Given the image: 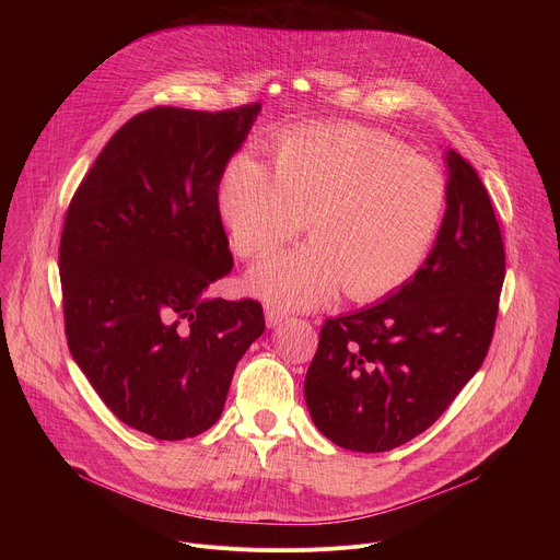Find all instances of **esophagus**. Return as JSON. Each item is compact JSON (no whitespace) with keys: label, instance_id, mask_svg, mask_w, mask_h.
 I'll use <instances>...</instances> for the list:
<instances>
[{"label":"esophagus","instance_id":"esophagus-1","mask_svg":"<svg viewBox=\"0 0 560 560\" xmlns=\"http://www.w3.org/2000/svg\"><path fill=\"white\" fill-rule=\"evenodd\" d=\"M288 312L279 305H266V324L268 328H277L281 322H285Z\"/></svg>","mask_w":560,"mask_h":560}]
</instances>
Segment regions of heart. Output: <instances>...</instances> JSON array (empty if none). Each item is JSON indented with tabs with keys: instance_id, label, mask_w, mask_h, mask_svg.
Here are the masks:
<instances>
[{
	"instance_id": "b5f03b06",
	"label": "heart",
	"mask_w": 560,
	"mask_h": 560,
	"mask_svg": "<svg viewBox=\"0 0 560 560\" xmlns=\"http://www.w3.org/2000/svg\"><path fill=\"white\" fill-rule=\"evenodd\" d=\"M219 212L242 259L272 255L305 228L312 244L250 272V290L283 307H314L341 285L378 301L408 283L439 234L447 182L425 156L383 132L339 124L281 135L272 175L236 154L219 182Z\"/></svg>"
}]
</instances>
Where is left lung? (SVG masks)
<instances>
[{
  "label": "left lung",
  "instance_id": "obj_1",
  "mask_svg": "<svg viewBox=\"0 0 560 560\" xmlns=\"http://www.w3.org/2000/svg\"><path fill=\"white\" fill-rule=\"evenodd\" d=\"M447 208L417 275L387 299L326 318L305 374L314 425L339 447L387 452L425 432L483 365L505 279L490 195L447 150Z\"/></svg>",
  "mask_w": 560,
  "mask_h": 560
}]
</instances>
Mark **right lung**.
Returning a JSON list of instances; mask_svg holds the SVG:
<instances>
[{
	"instance_id": "add662e5",
	"label": "right lung",
	"mask_w": 560,
	"mask_h": 560,
	"mask_svg": "<svg viewBox=\"0 0 560 560\" xmlns=\"http://www.w3.org/2000/svg\"><path fill=\"white\" fill-rule=\"evenodd\" d=\"M261 104L156 106L124 124L66 210L59 242L72 359L106 408L159 441L212 428L266 330L255 299H210L232 255L217 190Z\"/></svg>"
}]
</instances>
